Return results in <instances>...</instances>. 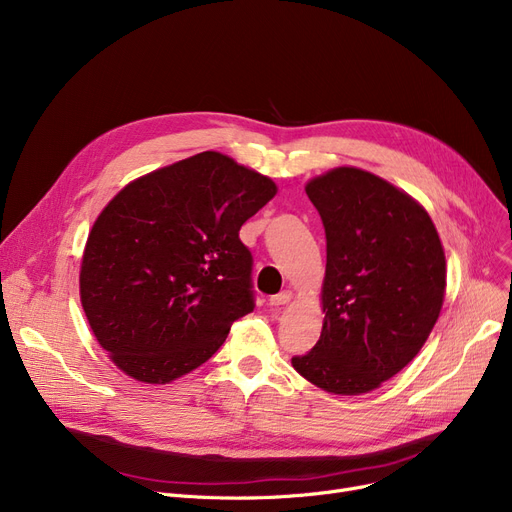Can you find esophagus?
<instances>
[{
	"instance_id": "obj_1",
	"label": "esophagus",
	"mask_w": 512,
	"mask_h": 512,
	"mask_svg": "<svg viewBox=\"0 0 512 512\" xmlns=\"http://www.w3.org/2000/svg\"><path fill=\"white\" fill-rule=\"evenodd\" d=\"M290 299H292V292H290V290H282V292L274 294V297H270V305H272V307H282V305H286Z\"/></svg>"
}]
</instances>
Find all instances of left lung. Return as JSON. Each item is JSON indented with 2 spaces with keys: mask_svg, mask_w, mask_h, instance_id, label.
I'll return each mask as SVG.
<instances>
[{
  "mask_svg": "<svg viewBox=\"0 0 512 512\" xmlns=\"http://www.w3.org/2000/svg\"><path fill=\"white\" fill-rule=\"evenodd\" d=\"M305 191L326 228L324 328L292 367L317 388L355 396L407 367L432 334L446 257L427 211L359 168H334Z\"/></svg>",
  "mask_w": 512,
  "mask_h": 512,
  "instance_id": "left-lung-1",
  "label": "left lung"
}]
</instances>
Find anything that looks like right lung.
I'll return each mask as SVG.
<instances>
[{
  "label": "right lung",
  "instance_id": "1",
  "mask_svg": "<svg viewBox=\"0 0 512 512\" xmlns=\"http://www.w3.org/2000/svg\"><path fill=\"white\" fill-rule=\"evenodd\" d=\"M278 188L203 151L126 184L89 232L80 303L130 378L168 384L203 365L255 309L253 255L240 226Z\"/></svg>",
  "mask_w": 512,
  "mask_h": 512
}]
</instances>
